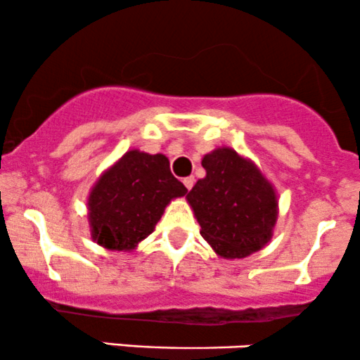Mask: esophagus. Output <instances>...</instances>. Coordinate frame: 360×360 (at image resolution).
Returning <instances> with one entry per match:
<instances>
[{
    "mask_svg": "<svg viewBox=\"0 0 360 360\" xmlns=\"http://www.w3.org/2000/svg\"><path fill=\"white\" fill-rule=\"evenodd\" d=\"M193 184H195V179H193V176H187V179H184V185L187 187V190L192 188Z\"/></svg>",
    "mask_w": 360,
    "mask_h": 360,
    "instance_id": "obj_1",
    "label": "esophagus"
}]
</instances>
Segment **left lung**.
<instances>
[{
    "mask_svg": "<svg viewBox=\"0 0 360 360\" xmlns=\"http://www.w3.org/2000/svg\"><path fill=\"white\" fill-rule=\"evenodd\" d=\"M202 167L205 176L187 195L202 238L224 259H240L263 249L278 219L273 185L251 160L232 148L207 153Z\"/></svg>",
    "mask_w": 360,
    "mask_h": 360,
    "instance_id": "obj_1",
    "label": "left lung"
}]
</instances>
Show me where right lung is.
<instances>
[{
    "instance_id": "right-lung-1",
    "label": "right lung",
    "mask_w": 360,
    "mask_h": 360,
    "mask_svg": "<svg viewBox=\"0 0 360 360\" xmlns=\"http://www.w3.org/2000/svg\"><path fill=\"white\" fill-rule=\"evenodd\" d=\"M187 188L162 153L131 150L96 181L87 198L91 236L109 251L129 252L155 231L173 198Z\"/></svg>"
}]
</instances>
